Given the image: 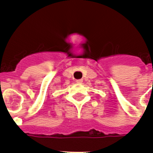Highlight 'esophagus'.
<instances>
[{
	"instance_id": "esophagus-1",
	"label": "esophagus",
	"mask_w": 153,
	"mask_h": 153,
	"mask_svg": "<svg viewBox=\"0 0 153 153\" xmlns=\"http://www.w3.org/2000/svg\"><path fill=\"white\" fill-rule=\"evenodd\" d=\"M76 82L77 83H82V79H77Z\"/></svg>"
}]
</instances>
